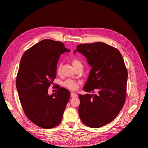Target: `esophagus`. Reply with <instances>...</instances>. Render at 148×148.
<instances>
[{
  "mask_svg": "<svg viewBox=\"0 0 148 148\" xmlns=\"http://www.w3.org/2000/svg\"><path fill=\"white\" fill-rule=\"evenodd\" d=\"M71 97H72V98H75V97H77V95L76 93H74V92H71Z\"/></svg>",
  "mask_w": 148,
  "mask_h": 148,
  "instance_id": "1",
  "label": "esophagus"
}]
</instances>
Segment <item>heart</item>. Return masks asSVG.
<instances>
[{
	"label": "heart",
	"instance_id": "1",
	"mask_svg": "<svg viewBox=\"0 0 148 148\" xmlns=\"http://www.w3.org/2000/svg\"><path fill=\"white\" fill-rule=\"evenodd\" d=\"M71 62L73 66V67L75 68V69H77L79 68L83 67V64L81 62V61L77 59V58H73L71 60ZM61 69H62V64H59L57 67L56 72L58 75L60 74L61 73ZM64 86L66 88L71 89V90H76L79 87V82L72 79H68L66 81H65L63 83Z\"/></svg>",
	"mask_w": 148,
	"mask_h": 148
}]
</instances>
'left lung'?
I'll list each match as a JSON object with an SVG mask.
<instances>
[{"label": "left lung", "instance_id": "8db88e82", "mask_svg": "<svg viewBox=\"0 0 148 148\" xmlns=\"http://www.w3.org/2000/svg\"><path fill=\"white\" fill-rule=\"evenodd\" d=\"M79 52L92 66L84 90L94 95H79V114L88 127L98 128L112 122L126 99L127 72L123 56L116 48L104 42L82 44Z\"/></svg>", "mask_w": 148, "mask_h": 148}]
</instances>
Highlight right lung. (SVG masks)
Instances as JSON below:
<instances>
[{
	"mask_svg": "<svg viewBox=\"0 0 148 148\" xmlns=\"http://www.w3.org/2000/svg\"><path fill=\"white\" fill-rule=\"evenodd\" d=\"M70 52L63 42L45 39L27 49L22 56L16 85L21 106L27 118L44 129L58 125L71 93L58 86L56 92L48 89L56 77L61 54Z\"/></svg>",
	"mask_w": 148,
	"mask_h": 148,
	"instance_id": "add662e5",
	"label": "right lung"
}]
</instances>
